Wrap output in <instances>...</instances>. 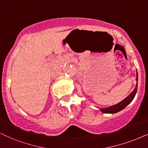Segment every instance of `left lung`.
Returning a JSON list of instances; mask_svg holds the SVG:
<instances>
[{"label":"left lung","mask_w":148,"mask_h":148,"mask_svg":"<svg viewBox=\"0 0 148 148\" xmlns=\"http://www.w3.org/2000/svg\"><path fill=\"white\" fill-rule=\"evenodd\" d=\"M138 74L136 73V82H138ZM136 91H137V83L136 84V87L134 88V89L133 90V91L130 93V95L128 97H126L124 100H123L122 101H121L120 102H119L118 104H115V105L111 106L110 107L108 108H102L100 110L102 113H117V112L121 111L122 109L126 107L127 105H128L130 102H132V100H133L134 96H135L136 93Z\"/></svg>","instance_id":"8db88e82"}]
</instances>
